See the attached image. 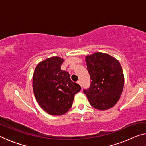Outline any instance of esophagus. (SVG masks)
<instances>
[{"label":"esophagus","mask_w":146,"mask_h":146,"mask_svg":"<svg viewBox=\"0 0 146 146\" xmlns=\"http://www.w3.org/2000/svg\"><path fill=\"white\" fill-rule=\"evenodd\" d=\"M77 83L79 85H80V86H82V83H81V82H80V80H78L77 81Z\"/></svg>","instance_id":"esophagus-1"}]
</instances>
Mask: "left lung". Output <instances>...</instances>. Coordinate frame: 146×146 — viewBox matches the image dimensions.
Returning <instances> with one entry per match:
<instances>
[{
  "mask_svg": "<svg viewBox=\"0 0 146 146\" xmlns=\"http://www.w3.org/2000/svg\"><path fill=\"white\" fill-rule=\"evenodd\" d=\"M91 84L84 90L94 108L106 110L114 106L122 95L124 76L118 60L107 53H95L86 57Z\"/></svg>",
  "mask_w": 146,
  "mask_h": 146,
  "instance_id": "left-lung-1",
  "label": "left lung"
}]
</instances>
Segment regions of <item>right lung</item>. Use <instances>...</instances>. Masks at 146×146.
Masks as SVG:
<instances>
[{
    "label": "right lung",
    "instance_id": "obj_1",
    "mask_svg": "<svg viewBox=\"0 0 146 146\" xmlns=\"http://www.w3.org/2000/svg\"><path fill=\"white\" fill-rule=\"evenodd\" d=\"M64 59L47 58L36 66L33 76L35 97L44 111L51 115H62L72 106L74 97L81 90L71 81L68 71L61 70Z\"/></svg>",
    "mask_w": 146,
    "mask_h": 146
}]
</instances>
